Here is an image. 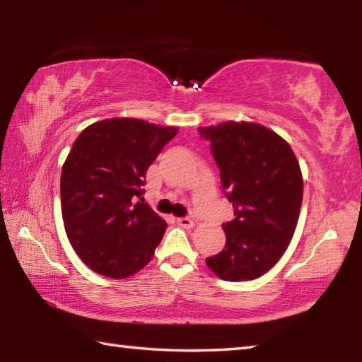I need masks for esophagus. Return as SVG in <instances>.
Here are the masks:
<instances>
[{
	"instance_id": "1",
	"label": "esophagus",
	"mask_w": 362,
	"mask_h": 362,
	"mask_svg": "<svg viewBox=\"0 0 362 362\" xmlns=\"http://www.w3.org/2000/svg\"><path fill=\"white\" fill-rule=\"evenodd\" d=\"M177 223H179L180 226H183V228H193L194 226V222L192 218H188V217H180V218H177Z\"/></svg>"
}]
</instances>
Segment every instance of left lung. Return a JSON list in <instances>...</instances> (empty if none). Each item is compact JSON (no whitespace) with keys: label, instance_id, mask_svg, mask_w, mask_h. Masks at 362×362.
Wrapping results in <instances>:
<instances>
[{"label":"left lung","instance_id":"8db88e82","mask_svg":"<svg viewBox=\"0 0 362 362\" xmlns=\"http://www.w3.org/2000/svg\"><path fill=\"white\" fill-rule=\"evenodd\" d=\"M198 131L211 142L235 209L222 225L225 247L206 263L223 281L255 279L276 265L296 231L303 198L298 161L283 137L257 122L225 121Z\"/></svg>","mask_w":362,"mask_h":362}]
</instances>
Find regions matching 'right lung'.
<instances>
[{"instance_id":"right-lung-1","label":"right lung","mask_w":362,"mask_h":362,"mask_svg":"<svg viewBox=\"0 0 362 362\" xmlns=\"http://www.w3.org/2000/svg\"><path fill=\"white\" fill-rule=\"evenodd\" d=\"M136 118L102 119L73 144L60 175L66 236L95 273L124 279L153 259L168 223L144 203L146 169L177 134Z\"/></svg>"}]
</instances>
